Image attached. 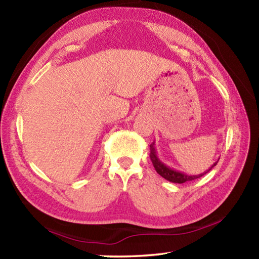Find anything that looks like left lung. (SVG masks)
Wrapping results in <instances>:
<instances>
[{"label": "left lung", "instance_id": "8db88e82", "mask_svg": "<svg viewBox=\"0 0 259 259\" xmlns=\"http://www.w3.org/2000/svg\"><path fill=\"white\" fill-rule=\"evenodd\" d=\"M150 157H151V161L153 165H154V168L156 170V172L160 175V176L163 177L166 181L171 182V183H176V184H183V183H186V182H190V181H194L196 178H200L202 177L203 175H205L207 172H209L210 170H211L214 165L217 164V162L219 161V159L214 162V163L210 166V168L207 170V171H204L202 174H199V175H187L185 172H182V171H178V170L174 169V168H170L169 165L164 164L163 162H162L159 156L156 154V150H155V143L153 142L151 145H150Z\"/></svg>", "mask_w": 259, "mask_h": 259}]
</instances>
